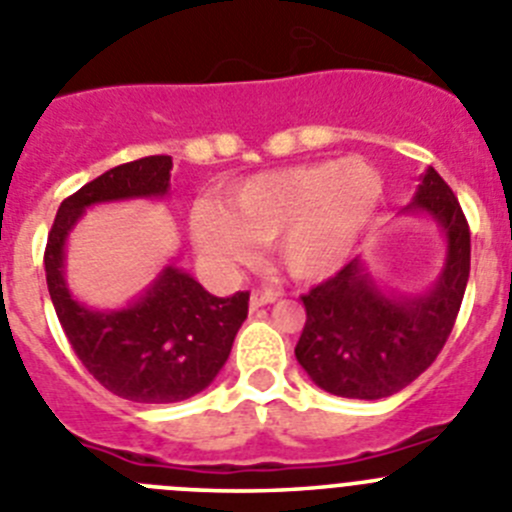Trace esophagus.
Segmentation results:
<instances>
[{
  "mask_svg": "<svg viewBox=\"0 0 512 512\" xmlns=\"http://www.w3.org/2000/svg\"><path fill=\"white\" fill-rule=\"evenodd\" d=\"M278 298H280V293H278V290H272V288L252 290V293H250V308L257 310V308H262V305L275 303Z\"/></svg>",
  "mask_w": 512,
  "mask_h": 512,
  "instance_id": "obj_1",
  "label": "esophagus"
}]
</instances>
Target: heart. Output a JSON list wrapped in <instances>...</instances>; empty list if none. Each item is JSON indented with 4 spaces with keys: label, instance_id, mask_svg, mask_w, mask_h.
Returning a JSON list of instances; mask_svg holds the SVG:
<instances>
[{
    "label": "heart",
    "instance_id": "obj_1",
    "mask_svg": "<svg viewBox=\"0 0 512 512\" xmlns=\"http://www.w3.org/2000/svg\"><path fill=\"white\" fill-rule=\"evenodd\" d=\"M381 197V174L364 161L290 166L234 186L232 210L217 199L194 204L191 237L224 275L250 265L260 242L278 240V257L293 278H326L351 255Z\"/></svg>",
    "mask_w": 512,
    "mask_h": 512
}]
</instances>
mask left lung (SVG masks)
<instances>
[{"instance_id":"8db88e82","label":"left lung","mask_w":512,"mask_h":512,"mask_svg":"<svg viewBox=\"0 0 512 512\" xmlns=\"http://www.w3.org/2000/svg\"><path fill=\"white\" fill-rule=\"evenodd\" d=\"M404 212L427 214L447 255L432 290L384 293L361 257L303 295L305 326L295 358L323 391L384 399L432 366L455 328L470 278V227L447 181L427 169Z\"/></svg>"}]
</instances>
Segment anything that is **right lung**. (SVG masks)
<instances>
[{"instance_id": "right-lung-1", "label": "right lung", "mask_w": 512, "mask_h": 512, "mask_svg": "<svg viewBox=\"0 0 512 512\" xmlns=\"http://www.w3.org/2000/svg\"><path fill=\"white\" fill-rule=\"evenodd\" d=\"M171 166V156H146L88 181L60 204L45 247L47 290L75 356L98 384L138 404H171L207 389L229 358L250 303V293H207L176 265H166L121 310H93L70 293L65 242L85 209L166 197Z\"/></svg>"}]
</instances>
